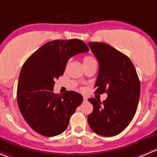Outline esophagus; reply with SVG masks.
Returning a JSON list of instances; mask_svg holds the SVG:
<instances>
[{
	"instance_id": "obj_1",
	"label": "esophagus",
	"mask_w": 157,
	"mask_h": 157,
	"mask_svg": "<svg viewBox=\"0 0 157 157\" xmlns=\"http://www.w3.org/2000/svg\"><path fill=\"white\" fill-rule=\"evenodd\" d=\"M87 100H88L87 96L84 95V96H83V101H84V102H87Z\"/></svg>"
}]
</instances>
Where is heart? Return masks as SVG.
<instances>
[{
    "label": "heart",
    "mask_w": 157,
    "mask_h": 157,
    "mask_svg": "<svg viewBox=\"0 0 157 157\" xmlns=\"http://www.w3.org/2000/svg\"><path fill=\"white\" fill-rule=\"evenodd\" d=\"M92 61H95V59L92 56H86L83 59V63H86V62H92Z\"/></svg>",
    "instance_id": "b5f03b06"
}]
</instances>
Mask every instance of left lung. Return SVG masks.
<instances>
[{"instance_id":"left-lung-1","label":"left lung","mask_w":157,"mask_h":157,"mask_svg":"<svg viewBox=\"0 0 157 157\" xmlns=\"http://www.w3.org/2000/svg\"><path fill=\"white\" fill-rule=\"evenodd\" d=\"M99 65L95 93L106 92L102 103L89 98L93 111L88 116L92 131L103 136H113L124 130L133 119L140 95V82L130 59L109 44H88Z\"/></svg>"}]
</instances>
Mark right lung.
Instances as JSON below:
<instances>
[{"mask_svg":"<svg viewBox=\"0 0 157 157\" xmlns=\"http://www.w3.org/2000/svg\"><path fill=\"white\" fill-rule=\"evenodd\" d=\"M89 52L79 39L49 41L28 58L21 70L17 101L24 119L35 132L52 137L67 129L70 117L83 101L73 91L54 93L55 80L64 74L68 59Z\"/></svg>","mask_w":157,"mask_h":157,"instance_id":"1","label":"right lung"}]
</instances>
